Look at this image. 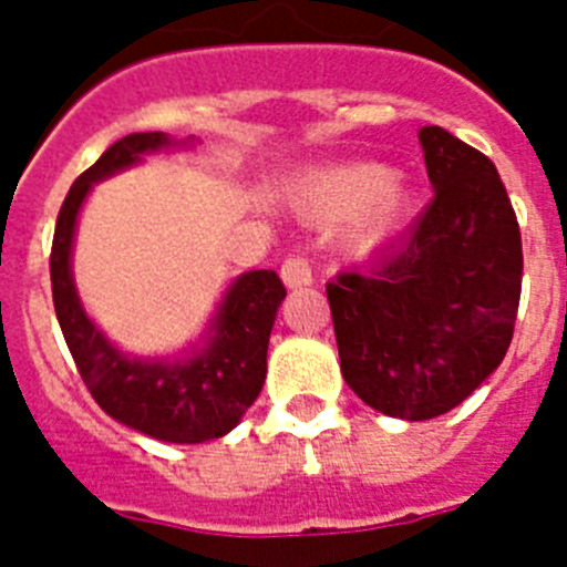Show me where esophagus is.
<instances>
[{
    "mask_svg": "<svg viewBox=\"0 0 567 567\" xmlns=\"http://www.w3.org/2000/svg\"><path fill=\"white\" fill-rule=\"evenodd\" d=\"M280 280H284L289 289L309 287V284H312V267H309L300 255H289V258L280 264Z\"/></svg>",
    "mask_w": 567,
    "mask_h": 567,
    "instance_id": "34e87169",
    "label": "esophagus"
}]
</instances>
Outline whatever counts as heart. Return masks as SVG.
<instances>
[{
  "instance_id": "obj_1",
  "label": "heart",
  "mask_w": 567,
  "mask_h": 567,
  "mask_svg": "<svg viewBox=\"0 0 567 567\" xmlns=\"http://www.w3.org/2000/svg\"><path fill=\"white\" fill-rule=\"evenodd\" d=\"M300 218L315 224L349 219L346 240L354 252H374L400 229L414 189L383 164H343L303 175L292 189Z\"/></svg>"
}]
</instances>
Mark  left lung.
<instances>
[{
    "label": "left lung",
    "instance_id": "8db88e82",
    "mask_svg": "<svg viewBox=\"0 0 567 567\" xmlns=\"http://www.w3.org/2000/svg\"><path fill=\"white\" fill-rule=\"evenodd\" d=\"M420 144L432 204L365 272L327 284L343 380L400 420L440 417L480 389L508 352L523 289L497 167L443 127L420 130Z\"/></svg>",
    "mask_w": 567,
    "mask_h": 567
}]
</instances>
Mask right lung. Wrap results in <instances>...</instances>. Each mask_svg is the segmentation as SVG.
<instances>
[{
	"label": "right lung",
	"mask_w": 567,
	"mask_h": 567,
	"mask_svg": "<svg viewBox=\"0 0 567 567\" xmlns=\"http://www.w3.org/2000/svg\"><path fill=\"white\" fill-rule=\"evenodd\" d=\"M173 144L167 133H130L79 175L59 209L50 284L70 354L104 412L164 443H207L233 432L264 389L269 334L280 300L287 298L278 275L252 269L235 278L209 320L204 343L182 358H130L87 318L70 269L79 209L90 187Z\"/></svg>",
	"instance_id": "obj_1"
}]
</instances>
